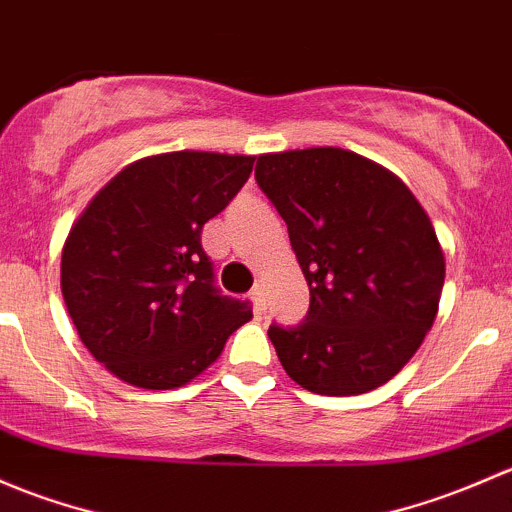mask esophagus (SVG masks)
I'll return each instance as SVG.
<instances>
[{"label": "esophagus", "mask_w": 512, "mask_h": 512, "mask_svg": "<svg viewBox=\"0 0 512 512\" xmlns=\"http://www.w3.org/2000/svg\"><path fill=\"white\" fill-rule=\"evenodd\" d=\"M251 300H254V305H256V310H263V286L261 283H256L254 288H251Z\"/></svg>", "instance_id": "obj_1"}]
</instances>
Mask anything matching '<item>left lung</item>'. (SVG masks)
<instances>
[{
  "instance_id": "1",
  "label": "left lung",
  "mask_w": 512,
  "mask_h": 512,
  "mask_svg": "<svg viewBox=\"0 0 512 512\" xmlns=\"http://www.w3.org/2000/svg\"><path fill=\"white\" fill-rule=\"evenodd\" d=\"M256 182L310 288L303 323L268 328L283 370L325 397L382 387L439 313L446 263L429 214L397 175L342 147L258 155Z\"/></svg>"
}]
</instances>
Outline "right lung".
<instances>
[{
	"label": "right lung",
	"instance_id": "right-lung-1",
	"mask_svg": "<svg viewBox=\"0 0 512 512\" xmlns=\"http://www.w3.org/2000/svg\"><path fill=\"white\" fill-rule=\"evenodd\" d=\"M254 157L165 152L110 179L68 231L61 293L78 337L115 377L175 389L202 374L251 320L221 295L202 229L236 197Z\"/></svg>",
	"mask_w": 512,
	"mask_h": 512
}]
</instances>
